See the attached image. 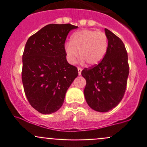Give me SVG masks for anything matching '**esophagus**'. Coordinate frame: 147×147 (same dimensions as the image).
I'll list each match as a JSON object with an SVG mask.
<instances>
[{"label":"esophagus","instance_id":"obj_1","mask_svg":"<svg viewBox=\"0 0 147 147\" xmlns=\"http://www.w3.org/2000/svg\"><path fill=\"white\" fill-rule=\"evenodd\" d=\"M78 74H79V75H81V72H82V69L81 67H78Z\"/></svg>","mask_w":147,"mask_h":147}]
</instances>
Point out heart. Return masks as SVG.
Instances as JSON below:
<instances>
[{"label":"heart","instance_id":"heart-1","mask_svg":"<svg viewBox=\"0 0 147 147\" xmlns=\"http://www.w3.org/2000/svg\"><path fill=\"white\" fill-rule=\"evenodd\" d=\"M108 47V38L102 31L82 30L71 36L70 42L65 45L67 60L75 63L79 55L89 65H95L102 61Z\"/></svg>","mask_w":147,"mask_h":147}]
</instances>
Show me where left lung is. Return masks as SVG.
Here are the masks:
<instances>
[{
	"instance_id": "8db88e82",
	"label": "left lung",
	"mask_w": 147,
	"mask_h": 147,
	"mask_svg": "<svg viewBox=\"0 0 147 147\" xmlns=\"http://www.w3.org/2000/svg\"><path fill=\"white\" fill-rule=\"evenodd\" d=\"M108 38L107 53L99 64L84 68L86 80L84 94L94 110L106 112L122 100L127 88L129 66L125 46L119 37L105 28Z\"/></svg>"
}]
</instances>
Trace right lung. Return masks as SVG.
Masks as SVG:
<instances>
[{"label":"right lung","instance_id":"right-lung-1","mask_svg":"<svg viewBox=\"0 0 147 147\" xmlns=\"http://www.w3.org/2000/svg\"><path fill=\"white\" fill-rule=\"evenodd\" d=\"M78 26L49 24L28 38L23 54L22 81L31 106L44 115L58 110L65 94L78 77L75 66L69 64L65 42Z\"/></svg>","mask_w":147,"mask_h":147}]
</instances>
